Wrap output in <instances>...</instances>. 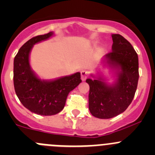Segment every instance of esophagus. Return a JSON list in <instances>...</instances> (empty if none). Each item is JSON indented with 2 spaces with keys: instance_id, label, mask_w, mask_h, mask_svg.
Instances as JSON below:
<instances>
[{
  "instance_id": "obj_1",
  "label": "esophagus",
  "mask_w": 155,
  "mask_h": 155,
  "mask_svg": "<svg viewBox=\"0 0 155 155\" xmlns=\"http://www.w3.org/2000/svg\"><path fill=\"white\" fill-rule=\"evenodd\" d=\"M88 76V72L87 70H82L81 71V79L82 81L85 80Z\"/></svg>"
}]
</instances>
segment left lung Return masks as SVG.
Wrapping results in <instances>:
<instances>
[{
	"instance_id": "left-lung-1",
	"label": "left lung",
	"mask_w": 155,
	"mask_h": 155,
	"mask_svg": "<svg viewBox=\"0 0 155 155\" xmlns=\"http://www.w3.org/2000/svg\"><path fill=\"white\" fill-rule=\"evenodd\" d=\"M112 51L104 58L108 64L116 70V81L109 85L100 76L86 79L90 87L89 110L93 116L102 119L113 118L124 112L132 102L138 85L137 53L121 35L112 34Z\"/></svg>"
}]
</instances>
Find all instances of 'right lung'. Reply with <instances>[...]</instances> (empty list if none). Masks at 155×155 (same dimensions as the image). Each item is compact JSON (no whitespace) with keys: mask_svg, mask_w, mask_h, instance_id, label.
<instances>
[{"mask_svg":"<svg viewBox=\"0 0 155 155\" xmlns=\"http://www.w3.org/2000/svg\"><path fill=\"white\" fill-rule=\"evenodd\" d=\"M53 35L49 32L26 42L14 58L13 83L15 91L25 107L40 115H53L64 109L67 97L82 82L80 73L54 80L39 79L31 70L29 55L33 46Z\"/></svg>","mask_w":155,"mask_h":155,"instance_id":"1","label":"right lung"}]
</instances>
